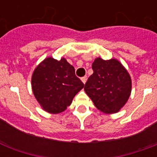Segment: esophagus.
Masks as SVG:
<instances>
[{
  "label": "esophagus",
  "mask_w": 157,
  "mask_h": 157,
  "mask_svg": "<svg viewBox=\"0 0 157 157\" xmlns=\"http://www.w3.org/2000/svg\"><path fill=\"white\" fill-rule=\"evenodd\" d=\"M81 81H82V82H83V84H86V80H87V79H86V76H84V77H81Z\"/></svg>",
  "instance_id": "esophagus-1"
}]
</instances>
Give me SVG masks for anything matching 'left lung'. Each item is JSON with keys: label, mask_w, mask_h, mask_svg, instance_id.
I'll return each mask as SVG.
<instances>
[{"label": "left lung", "mask_w": 157, "mask_h": 157, "mask_svg": "<svg viewBox=\"0 0 157 157\" xmlns=\"http://www.w3.org/2000/svg\"><path fill=\"white\" fill-rule=\"evenodd\" d=\"M93 74L85 85L86 94L105 114L117 113L124 107L131 94L130 75L117 59L96 58L92 64Z\"/></svg>", "instance_id": "left-lung-1"}]
</instances>
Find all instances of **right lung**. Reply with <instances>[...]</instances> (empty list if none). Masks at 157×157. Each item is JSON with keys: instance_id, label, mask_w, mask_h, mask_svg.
Masks as SVG:
<instances>
[{"instance_id": "add662e5", "label": "right lung", "mask_w": 157, "mask_h": 157, "mask_svg": "<svg viewBox=\"0 0 157 157\" xmlns=\"http://www.w3.org/2000/svg\"><path fill=\"white\" fill-rule=\"evenodd\" d=\"M32 90L44 111L59 114L70 106L84 87L75 75V68L65 58L60 60L47 57L36 67L32 75Z\"/></svg>"}]
</instances>
